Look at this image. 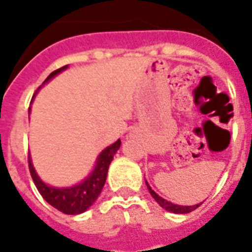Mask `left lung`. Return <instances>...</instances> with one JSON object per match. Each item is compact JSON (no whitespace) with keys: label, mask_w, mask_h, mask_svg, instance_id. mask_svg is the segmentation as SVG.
<instances>
[{"label":"left lung","mask_w":252,"mask_h":252,"mask_svg":"<svg viewBox=\"0 0 252 252\" xmlns=\"http://www.w3.org/2000/svg\"><path fill=\"white\" fill-rule=\"evenodd\" d=\"M145 183L148 189H149L150 195L153 196V199L156 200V201H157V203L163 208V209H166V211L168 212H172V213H189V212L195 211L196 208H199L200 205H201V204H196V205H191V207H183V205H176V204H172L170 203V201H167L166 199H163V197H161L159 195H157V193L152 189V187H150L149 183H148L146 180H145Z\"/></svg>","instance_id":"8db88e82"}]
</instances>
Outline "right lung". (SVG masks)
Instances as JSON below:
<instances>
[{"instance_id": "add662e5", "label": "right lung", "mask_w": 252, "mask_h": 252, "mask_svg": "<svg viewBox=\"0 0 252 252\" xmlns=\"http://www.w3.org/2000/svg\"><path fill=\"white\" fill-rule=\"evenodd\" d=\"M66 66L68 65H65L63 68L57 69V70L51 73L45 78L44 84L47 81L51 80L52 77L59 74L61 70L66 69ZM120 144H122V141L118 140L115 144H112V145L103 150L102 153L99 154L94 171L91 172L90 176H87L82 183L77 184L74 187L55 188L47 186L37 176L36 171H35L32 163H31V158L29 156L30 174H31L33 183L36 186L37 191L43 196V199L47 203L51 204L53 208H56L57 211L63 212L65 215H80L86 209H89L95 203V200L98 199V196L100 195L103 186L106 183L107 171H108L110 163L112 161V158H114L115 153L120 148Z\"/></svg>"}]
</instances>
